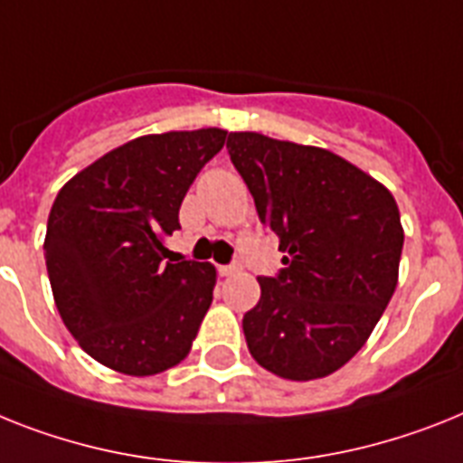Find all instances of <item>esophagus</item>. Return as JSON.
<instances>
[{
    "mask_svg": "<svg viewBox=\"0 0 463 463\" xmlns=\"http://www.w3.org/2000/svg\"><path fill=\"white\" fill-rule=\"evenodd\" d=\"M236 272H241V265H222V267H220V274H222V277H232V274H236Z\"/></svg>",
    "mask_w": 463,
    "mask_h": 463,
    "instance_id": "obj_1",
    "label": "esophagus"
}]
</instances>
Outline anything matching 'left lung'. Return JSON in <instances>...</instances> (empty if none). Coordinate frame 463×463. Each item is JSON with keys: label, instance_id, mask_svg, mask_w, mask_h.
Returning a JSON list of instances; mask_svg holds the SVG:
<instances>
[{"label": "left lung", "instance_id": "obj_1", "mask_svg": "<svg viewBox=\"0 0 463 463\" xmlns=\"http://www.w3.org/2000/svg\"><path fill=\"white\" fill-rule=\"evenodd\" d=\"M227 148L286 265L258 277L260 300L243 315L248 350L288 381L338 372L395 293L404 243L395 198L326 148L258 132H232Z\"/></svg>", "mask_w": 463, "mask_h": 463}]
</instances>
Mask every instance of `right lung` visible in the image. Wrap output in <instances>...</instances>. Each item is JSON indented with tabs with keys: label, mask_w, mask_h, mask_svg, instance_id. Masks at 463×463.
Listing matches in <instances>:
<instances>
[{
	"label": "right lung",
	"mask_w": 463,
	"mask_h": 463,
	"mask_svg": "<svg viewBox=\"0 0 463 463\" xmlns=\"http://www.w3.org/2000/svg\"><path fill=\"white\" fill-rule=\"evenodd\" d=\"M227 129L146 135L68 179L44 239L53 303L90 357L128 376H154L191 350L213 303L210 262H165V236Z\"/></svg>",
	"instance_id": "right-lung-1"
}]
</instances>
